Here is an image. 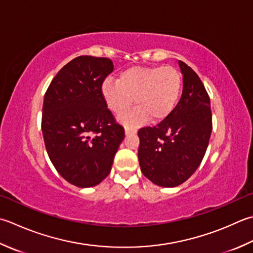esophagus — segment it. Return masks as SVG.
<instances>
[{
  "label": "esophagus",
  "instance_id": "obj_1",
  "mask_svg": "<svg viewBox=\"0 0 253 253\" xmlns=\"http://www.w3.org/2000/svg\"><path fill=\"white\" fill-rule=\"evenodd\" d=\"M137 130L135 129V128H131V127H128V126H126L125 127V132H126V135H129V133H135Z\"/></svg>",
  "mask_w": 253,
  "mask_h": 253
}]
</instances>
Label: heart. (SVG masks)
Segmentation results:
<instances>
[{"label":"heart","instance_id":"1","mask_svg":"<svg viewBox=\"0 0 253 253\" xmlns=\"http://www.w3.org/2000/svg\"><path fill=\"white\" fill-rule=\"evenodd\" d=\"M183 79L177 69L170 66H135L120 73L117 80L108 78L102 84V96L108 110L116 115L136 104L124 121L138 125L150 118L161 122L170 115L179 101Z\"/></svg>","mask_w":253,"mask_h":253}]
</instances>
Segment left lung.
Listing matches in <instances>:
<instances>
[{"mask_svg": "<svg viewBox=\"0 0 253 253\" xmlns=\"http://www.w3.org/2000/svg\"><path fill=\"white\" fill-rule=\"evenodd\" d=\"M183 91L179 103L157 126L138 130V159L142 174L155 184H182L200 167L211 133V100L191 67L179 61Z\"/></svg>", "mask_w": 253, "mask_h": 253, "instance_id": "1", "label": "left lung"}]
</instances>
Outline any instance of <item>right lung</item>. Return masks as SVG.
Listing matches in <instances>:
<instances>
[{
	"label": "right lung",
	"mask_w": 253,
	"mask_h": 253,
	"mask_svg": "<svg viewBox=\"0 0 253 253\" xmlns=\"http://www.w3.org/2000/svg\"><path fill=\"white\" fill-rule=\"evenodd\" d=\"M113 69L108 58L77 57L44 93L42 130L49 159L64 180L78 187L95 186L110 174L125 137L101 92Z\"/></svg>",
	"instance_id": "obj_1"
}]
</instances>
